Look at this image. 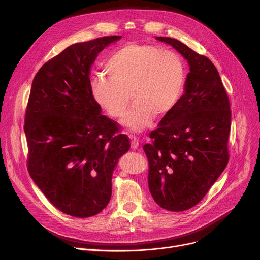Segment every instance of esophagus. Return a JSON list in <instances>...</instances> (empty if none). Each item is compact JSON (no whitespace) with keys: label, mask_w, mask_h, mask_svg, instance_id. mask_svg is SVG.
Returning a JSON list of instances; mask_svg holds the SVG:
<instances>
[{"label":"esophagus","mask_w":260,"mask_h":260,"mask_svg":"<svg viewBox=\"0 0 260 260\" xmlns=\"http://www.w3.org/2000/svg\"><path fill=\"white\" fill-rule=\"evenodd\" d=\"M140 146V141L137 137H131V147L132 149H138Z\"/></svg>","instance_id":"1"}]
</instances>
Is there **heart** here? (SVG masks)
Wrapping results in <instances>:
<instances>
[{
  "instance_id": "obj_1",
  "label": "heart",
  "mask_w": 260,
  "mask_h": 260,
  "mask_svg": "<svg viewBox=\"0 0 260 260\" xmlns=\"http://www.w3.org/2000/svg\"><path fill=\"white\" fill-rule=\"evenodd\" d=\"M105 69L109 77H93L91 95L110 117L119 118L130 105L131 92L135 104L122 122L132 131L149 126L154 113L164 116L171 112L184 90L181 58L154 45H122L109 57Z\"/></svg>"
}]
</instances>
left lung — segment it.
<instances>
[{
    "label": "left lung",
    "mask_w": 260,
    "mask_h": 260,
    "mask_svg": "<svg viewBox=\"0 0 260 260\" xmlns=\"http://www.w3.org/2000/svg\"><path fill=\"white\" fill-rule=\"evenodd\" d=\"M156 39L176 48L190 72L177 106L143 146L149 165L148 186L157 205L183 212L203 199L228 165L231 106L211 60L177 39Z\"/></svg>",
    "instance_id": "obj_1"
}]
</instances>
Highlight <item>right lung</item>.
<instances>
[{"mask_svg":"<svg viewBox=\"0 0 260 260\" xmlns=\"http://www.w3.org/2000/svg\"><path fill=\"white\" fill-rule=\"evenodd\" d=\"M120 39L109 36L75 43L37 72L24 120L27 169L37 186L62 213L92 217L108 205L112 174L130 140L102 114L90 90L98 53Z\"/></svg>","mask_w":260,"mask_h":260,"instance_id":"add662e5","label":"right lung"}]
</instances>
